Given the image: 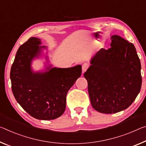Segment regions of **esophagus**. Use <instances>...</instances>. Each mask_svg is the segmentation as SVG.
Masks as SVG:
<instances>
[{
    "instance_id": "1",
    "label": "esophagus",
    "mask_w": 146,
    "mask_h": 146,
    "mask_svg": "<svg viewBox=\"0 0 146 146\" xmlns=\"http://www.w3.org/2000/svg\"><path fill=\"white\" fill-rule=\"evenodd\" d=\"M88 68V64H84L82 65V74L84 73V72H86V71Z\"/></svg>"
}]
</instances>
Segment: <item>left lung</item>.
Masks as SVG:
<instances>
[{"instance_id":"8db88e82","label":"left lung","mask_w":146,"mask_h":146,"mask_svg":"<svg viewBox=\"0 0 146 146\" xmlns=\"http://www.w3.org/2000/svg\"><path fill=\"white\" fill-rule=\"evenodd\" d=\"M111 47L101 48L84 74L92 107L104 114L126 109L142 86L141 64L133 43L117 35Z\"/></svg>"}]
</instances>
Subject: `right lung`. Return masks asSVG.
Instances as JSON below:
<instances>
[{
  "label": "right lung",
  "instance_id": "1",
  "mask_svg": "<svg viewBox=\"0 0 146 146\" xmlns=\"http://www.w3.org/2000/svg\"><path fill=\"white\" fill-rule=\"evenodd\" d=\"M41 43L40 39L32 37L20 46L11 68V90L17 103L31 116L54 119L66 110L67 93L81 75L82 66H50L45 72H33L32 60L46 48Z\"/></svg>",
  "mask_w": 146,
  "mask_h": 146
}]
</instances>
